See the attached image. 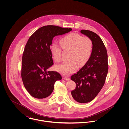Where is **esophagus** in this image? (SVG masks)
I'll return each mask as SVG.
<instances>
[{"instance_id":"34e87169","label":"esophagus","mask_w":129,"mask_h":129,"mask_svg":"<svg viewBox=\"0 0 129 129\" xmlns=\"http://www.w3.org/2000/svg\"><path fill=\"white\" fill-rule=\"evenodd\" d=\"M63 79L66 80V81H69V80H70V79L69 77H63Z\"/></svg>"}]
</instances>
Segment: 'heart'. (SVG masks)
Listing matches in <instances>:
<instances>
[{"label":"heart","mask_w":129,"mask_h":129,"mask_svg":"<svg viewBox=\"0 0 129 129\" xmlns=\"http://www.w3.org/2000/svg\"><path fill=\"white\" fill-rule=\"evenodd\" d=\"M62 48L70 51V61L63 63L56 66V70L60 73L69 75L76 72L79 67L84 66L89 60L92 50L91 40L87 37H82L76 33L69 34L60 40ZM53 58L56 62L61 59V49L56 43L50 46Z\"/></svg>","instance_id":"b5f03b06"}]
</instances>
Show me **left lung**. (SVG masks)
<instances>
[{
    "mask_svg": "<svg viewBox=\"0 0 129 129\" xmlns=\"http://www.w3.org/2000/svg\"><path fill=\"white\" fill-rule=\"evenodd\" d=\"M81 33L92 41V54L89 60L71 79L76 83L72 91L74 100L79 103L92 101L101 91L108 73L107 50L101 38L91 31L81 30Z\"/></svg>",
    "mask_w": 129,
    "mask_h": 129,
    "instance_id": "1",
    "label": "left lung"
}]
</instances>
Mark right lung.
Returning <instances> with one entry per match:
<instances>
[{
	"instance_id": "right-lung-1",
	"label": "right lung",
	"mask_w": 129,
	"mask_h": 129,
	"mask_svg": "<svg viewBox=\"0 0 129 129\" xmlns=\"http://www.w3.org/2000/svg\"><path fill=\"white\" fill-rule=\"evenodd\" d=\"M72 28L45 25L29 38L22 56L21 77L25 89L37 99L45 98L53 91L55 82L62 79L56 72L48 71L53 65L50 46L53 38L72 31Z\"/></svg>"
}]
</instances>
